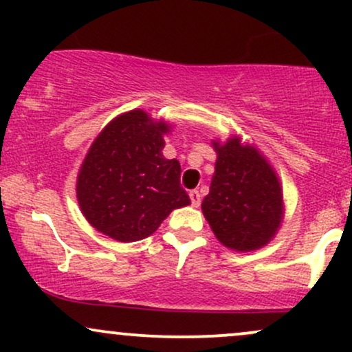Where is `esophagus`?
Here are the masks:
<instances>
[{
  "label": "esophagus",
  "mask_w": 352,
  "mask_h": 352,
  "mask_svg": "<svg viewBox=\"0 0 352 352\" xmlns=\"http://www.w3.org/2000/svg\"><path fill=\"white\" fill-rule=\"evenodd\" d=\"M190 200H192V207H195V208L199 207L200 201H201L199 190H192V192H190Z\"/></svg>",
  "instance_id": "34e87169"
}]
</instances>
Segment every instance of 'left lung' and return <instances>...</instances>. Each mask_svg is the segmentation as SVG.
<instances>
[{"instance_id":"left-lung-1","label":"left lung","mask_w":352,"mask_h":352,"mask_svg":"<svg viewBox=\"0 0 352 352\" xmlns=\"http://www.w3.org/2000/svg\"><path fill=\"white\" fill-rule=\"evenodd\" d=\"M215 173L201 212L217 240L233 252H254L276 236L285 218L281 182L268 159L240 135L212 140Z\"/></svg>"}]
</instances>
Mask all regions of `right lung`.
I'll return each instance as SVG.
<instances>
[{
	"instance_id": "obj_1",
	"label": "right lung",
	"mask_w": 352,
	"mask_h": 352,
	"mask_svg": "<svg viewBox=\"0 0 352 352\" xmlns=\"http://www.w3.org/2000/svg\"><path fill=\"white\" fill-rule=\"evenodd\" d=\"M172 124L144 109L114 117L80 164L76 197L98 232L131 243L151 236L175 208L190 205L180 187V164L165 159Z\"/></svg>"
}]
</instances>
